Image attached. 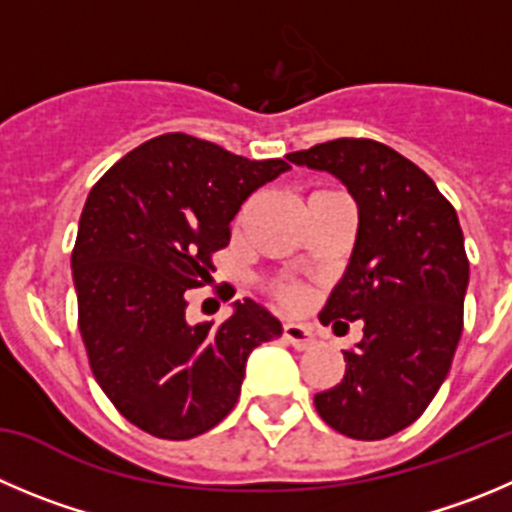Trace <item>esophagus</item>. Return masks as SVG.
Returning <instances> with one entry per match:
<instances>
[{
    "label": "esophagus",
    "mask_w": 512,
    "mask_h": 512,
    "mask_svg": "<svg viewBox=\"0 0 512 512\" xmlns=\"http://www.w3.org/2000/svg\"><path fill=\"white\" fill-rule=\"evenodd\" d=\"M283 338L295 348H310L315 343L313 331L308 326H300V323H285Z\"/></svg>",
    "instance_id": "obj_1"
}]
</instances>
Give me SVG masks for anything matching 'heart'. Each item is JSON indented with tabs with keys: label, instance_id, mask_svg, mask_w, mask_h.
<instances>
[{
	"label": "heart",
	"instance_id": "heart-1",
	"mask_svg": "<svg viewBox=\"0 0 512 512\" xmlns=\"http://www.w3.org/2000/svg\"><path fill=\"white\" fill-rule=\"evenodd\" d=\"M272 293H275L278 303L288 305V308H295V305L303 303V298H305L303 288H300V285H293V283H278Z\"/></svg>",
	"mask_w": 512,
	"mask_h": 512
}]
</instances>
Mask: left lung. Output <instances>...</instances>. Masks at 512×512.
I'll return each instance as SVG.
<instances>
[{
	"label": "left lung",
	"instance_id": "left-lung-1",
	"mask_svg": "<svg viewBox=\"0 0 512 512\" xmlns=\"http://www.w3.org/2000/svg\"><path fill=\"white\" fill-rule=\"evenodd\" d=\"M288 159L328 171L358 204L351 262L323 326L364 338L343 351L346 374L315 394L323 422L351 439H384L422 417L450 374L462 336L470 262L460 219L432 179L371 138H336Z\"/></svg>",
	"mask_w": 512,
	"mask_h": 512
}]
</instances>
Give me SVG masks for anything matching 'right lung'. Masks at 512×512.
Here are the masks:
<instances>
[{
    "instance_id": "right-lung-1",
    "label": "right lung",
    "mask_w": 512,
    "mask_h": 512,
    "mask_svg": "<svg viewBox=\"0 0 512 512\" xmlns=\"http://www.w3.org/2000/svg\"><path fill=\"white\" fill-rule=\"evenodd\" d=\"M288 169L164 133L90 189L70 260L80 336L100 389L143 432L191 439L217 427L240 399L252 348L283 333L250 298L219 326H191L186 293L212 283L245 199Z\"/></svg>"
}]
</instances>
